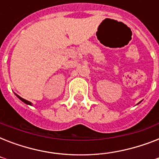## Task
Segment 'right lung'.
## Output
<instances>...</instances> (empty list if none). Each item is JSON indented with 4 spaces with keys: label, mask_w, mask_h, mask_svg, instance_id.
I'll return each instance as SVG.
<instances>
[{
    "label": "right lung",
    "mask_w": 159,
    "mask_h": 159,
    "mask_svg": "<svg viewBox=\"0 0 159 159\" xmlns=\"http://www.w3.org/2000/svg\"><path fill=\"white\" fill-rule=\"evenodd\" d=\"M16 96L17 97H18L19 99L20 100V101H22V102H23L24 103H25V104H27V105H30V106H32V103H31L30 102H29V101H27V100H25V99H24V98H22V97H20V96H18V95H17V94H16Z\"/></svg>",
    "instance_id": "add662e5"
}]
</instances>
